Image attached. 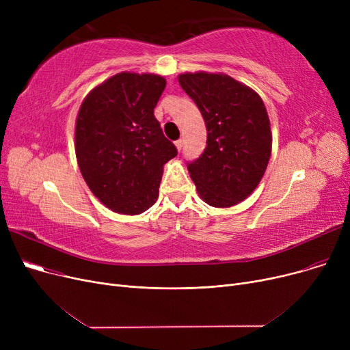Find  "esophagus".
I'll use <instances>...</instances> for the list:
<instances>
[{"instance_id":"1","label":"esophagus","mask_w":350,"mask_h":350,"mask_svg":"<svg viewBox=\"0 0 350 350\" xmlns=\"http://www.w3.org/2000/svg\"><path fill=\"white\" fill-rule=\"evenodd\" d=\"M174 144H176V147H177V150L180 152V150H181V147H183V140H181V139H180V140H176V142H174Z\"/></svg>"}]
</instances>
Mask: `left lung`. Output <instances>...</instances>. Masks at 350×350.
Masks as SVG:
<instances>
[{"label": "left lung", "instance_id": "8db88e82", "mask_svg": "<svg viewBox=\"0 0 350 350\" xmlns=\"http://www.w3.org/2000/svg\"><path fill=\"white\" fill-rule=\"evenodd\" d=\"M178 83L194 100L207 127V146L187 164L200 198L227 208L260 185L272 149L269 118L261 96L226 73L187 72Z\"/></svg>", "mask_w": 350, "mask_h": 350}]
</instances>
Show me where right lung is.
<instances>
[{
	"label": "right lung",
	"mask_w": 350,
	"mask_h": 350,
	"mask_svg": "<svg viewBox=\"0 0 350 350\" xmlns=\"http://www.w3.org/2000/svg\"><path fill=\"white\" fill-rule=\"evenodd\" d=\"M165 79L120 72L92 89L75 124V153L83 180L102 204L137 215L159 197L163 165L177 156L154 107Z\"/></svg>",
	"instance_id": "right-lung-1"
}]
</instances>
